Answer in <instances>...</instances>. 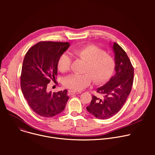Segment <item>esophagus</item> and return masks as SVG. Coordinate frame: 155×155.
<instances>
[{
	"mask_svg": "<svg viewBox=\"0 0 155 155\" xmlns=\"http://www.w3.org/2000/svg\"><path fill=\"white\" fill-rule=\"evenodd\" d=\"M68 92L70 94H77L80 93L79 92H77V91H72V90H69Z\"/></svg>",
	"mask_w": 155,
	"mask_h": 155,
	"instance_id": "obj_1",
	"label": "esophagus"
}]
</instances>
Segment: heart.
I'll list each match as a JSON object with an SVG mask.
<instances>
[{
	"mask_svg": "<svg viewBox=\"0 0 155 155\" xmlns=\"http://www.w3.org/2000/svg\"><path fill=\"white\" fill-rule=\"evenodd\" d=\"M87 62L84 70L86 74H72L66 77L63 81L65 87L74 91H80L89 85L91 80L95 83L107 81L113 75L115 62L114 58L99 47L89 45L81 48H75L70 52ZM72 62L71 58L67 54L61 55L58 62V68L62 73L69 71Z\"/></svg>",
	"mask_w": 155,
	"mask_h": 155,
	"instance_id": "heart-1",
	"label": "heart"
}]
</instances>
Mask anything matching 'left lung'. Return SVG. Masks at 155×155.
Returning a JSON list of instances; mask_svg holds the SVG:
<instances>
[{"instance_id":"8db88e82","label":"left lung","mask_w":155,"mask_h":155,"mask_svg":"<svg viewBox=\"0 0 155 155\" xmlns=\"http://www.w3.org/2000/svg\"><path fill=\"white\" fill-rule=\"evenodd\" d=\"M115 53V75L97 92L103 95L100 99L92 96L87 112L96 118L106 120L117 114L124 104L132 89L134 68L124 50L117 43L112 46Z\"/></svg>"}]
</instances>
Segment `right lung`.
<instances>
[{"instance_id":"add662e5","label":"right lung","mask_w":155,"mask_h":155,"mask_svg":"<svg viewBox=\"0 0 155 155\" xmlns=\"http://www.w3.org/2000/svg\"><path fill=\"white\" fill-rule=\"evenodd\" d=\"M69 42L40 41L26 53L22 66L21 88L29 106L38 115L50 118L64 110L69 97L68 90L48 92L47 85L56 80L59 57Z\"/></svg>"}]
</instances>
